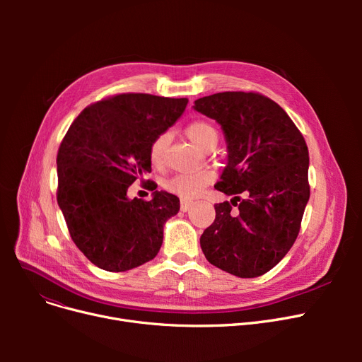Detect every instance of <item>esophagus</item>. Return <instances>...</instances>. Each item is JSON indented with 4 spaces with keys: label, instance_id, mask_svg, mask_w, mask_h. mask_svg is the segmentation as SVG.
I'll list each match as a JSON object with an SVG mask.
<instances>
[{
    "label": "esophagus",
    "instance_id": "obj_1",
    "mask_svg": "<svg viewBox=\"0 0 362 362\" xmlns=\"http://www.w3.org/2000/svg\"><path fill=\"white\" fill-rule=\"evenodd\" d=\"M191 206H192V202H189V201H182V202H180V210H182L183 213H186Z\"/></svg>",
    "mask_w": 362,
    "mask_h": 362
}]
</instances>
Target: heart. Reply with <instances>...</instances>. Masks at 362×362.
I'll return each mask as SVG.
<instances>
[{
  "instance_id": "obj_1",
  "label": "heart",
  "mask_w": 362,
  "mask_h": 362,
  "mask_svg": "<svg viewBox=\"0 0 362 362\" xmlns=\"http://www.w3.org/2000/svg\"><path fill=\"white\" fill-rule=\"evenodd\" d=\"M186 136L195 145L204 151H211L218 144V130L208 122L197 120L187 124L185 129ZM170 144V136L163 133L158 135L149 146V160L152 165L161 168L167 160V149ZM214 180V173L211 170H201L197 173H180L170 177L165 182V189L168 192L177 195L182 199H195L199 197L204 189Z\"/></svg>"
}]
</instances>
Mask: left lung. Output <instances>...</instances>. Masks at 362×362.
I'll list each match as a JSON object with an SVG mask.
<instances>
[{
  "mask_svg": "<svg viewBox=\"0 0 362 362\" xmlns=\"http://www.w3.org/2000/svg\"><path fill=\"white\" fill-rule=\"evenodd\" d=\"M227 144V165L214 186L235 197L216 204L199 242L205 258L238 277H258L288 254L310 199L308 148L279 104L255 92H220L195 101ZM239 200V203L235 201Z\"/></svg>",
  "mask_w": 362,
  "mask_h": 362,
  "instance_id": "left-lung-1",
  "label": "left lung"
}]
</instances>
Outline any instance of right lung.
<instances>
[{"mask_svg": "<svg viewBox=\"0 0 362 362\" xmlns=\"http://www.w3.org/2000/svg\"><path fill=\"white\" fill-rule=\"evenodd\" d=\"M187 98L120 93L85 108L57 154V202L76 246L97 267L120 273L156 258L179 198L127 197L151 171L149 146L182 116ZM152 191V189H151Z\"/></svg>", "mask_w": 362, "mask_h": 362, "instance_id": "obj_1", "label": "right lung"}]
</instances>
